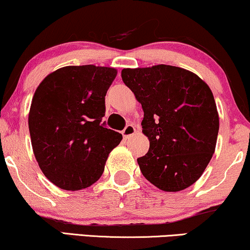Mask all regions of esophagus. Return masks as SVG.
I'll list each match as a JSON object with an SVG mask.
<instances>
[{
	"instance_id": "esophagus-1",
	"label": "esophagus",
	"mask_w": 250,
	"mask_h": 250,
	"mask_svg": "<svg viewBox=\"0 0 250 250\" xmlns=\"http://www.w3.org/2000/svg\"><path fill=\"white\" fill-rule=\"evenodd\" d=\"M123 137H124V139H128L131 135H133L135 133V127L133 126L132 124H128L126 125V127L123 129Z\"/></svg>"
}]
</instances>
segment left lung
I'll use <instances>...</instances> for the list:
<instances>
[{"label":"left lung","mask_w":250,"mask_h":250,"mask_svg":"<svg viewBox=\"0 0 250 250\" xmlns=\"http://www.w3.org/2000/svg\"><path fill=\"white\" fill-rule=\"evenodd\" d=\"M122 79L144 109L149 150L138 158L144 177L178 192L201 177L215 153L219 118L212 92L196 74L155 65L122 70Z\"/></svg>","instance_id":"8db88e82"}]
</instances>
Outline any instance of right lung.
<instances>
[{"label":"right lung","mask_w":250,"mask_h":250,"mask_svg":"<svg viewBox=\"0 0 250 250\" xmlns=\"http://www.w3.org/2000/svg\"><path fill=\"white\" fill-rule=\"evenodd\" d=\"M116 76L112 67L65 66L35 90L28 115L33 153L44 176L62 189L79 190L99 180L122 141L121 133L102 123Z\"/></svg>","instance_id":"add662e5"}]
</instances>
